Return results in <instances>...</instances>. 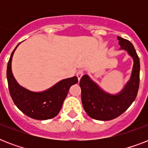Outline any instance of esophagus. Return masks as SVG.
Returning <instances> with one entry per match:
<instances>
[{"label":"esophagus","mask_w":148,"mask_h":148,"mask_svg":"<svg viewBox=\"0 0 148 148\" xmlns=\"http://www.w3.org/2000/svg\"><path fill=\"white\" fill-rule=\"evenodd\" d=\"M82 76H83V71H79L77 73V78H78V81L81 80Z\"/></svg>","instance_id":"34e87169"}]
</instances>
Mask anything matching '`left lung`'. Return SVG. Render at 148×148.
<instances>
[{
  "mask_svg": "<svg viewBox=\"0 0 148 148\" xmlns=\"http://www.w3.org/2000/svg\"><path fill=\"white\" fill-rule=\"evenodd\" d=\"M120 50L127 51L133 59L131 77L120 92L110 94L102 89L88 74L80 81L81 101L89 117L98 121H110L122 114L135 100L140 82V60L133 45L117 37Z\"/></svg>",
  "mask_w": 148,
  "mask_h": 148,
  "instance_id": "left-lung-1",
  "label": "left lung"
}]
</instances>
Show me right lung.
I'll use <instances>...</instances> for the list:
<instances>
[{
	"mask_svg": "<svg viewBox=\"0 0 148 148\" xmlns=\"http://www.w3.org/2000/svg\"><path fill=\"white\" fill-rule=\"evenodd\" d=\"M19 43L13 51L7 68L8 88L14 103L21 111L35 120L51 119L56 117L61 109L70 88L78 82L76 76L63 79L47 90L36 92L22 87L13 75L11 61Z\"/></svg>",
	"mask_w": 148,
	"mask_h": 148,
	"instance_id": "obj_1",
	"label": "right lung"
}]
</instances>
